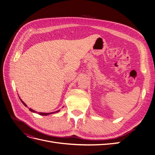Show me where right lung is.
Returning <instances> with one entry per match:
<instances>
[{
    "label": "right lung",
    "instance_id": "obj_1",
    "mask_svg": "<svg viewBox=\"0 0 155 155\" xmlns=\"http://www.w3.org/2000/svg\"><path fill=\"white\" fill-rule=\"evenodd\" d=\"M19 98L20 99V100H21V101L22 102V103L25 105V106H26V107H27V105H26L23 101L21 100V99L19 97ZM29 110L30 111H31V112H33V113H38V114H39V115H43V116H46V115H51V114H54V113H58V112H59V111H60V110H58V111H54V112H51V113H40V112H37V111H35V110H32V109H31V108H29Z\"/></svg>",
    "mask_w": 155,
    "mask_h": 155
}]
</instances>
